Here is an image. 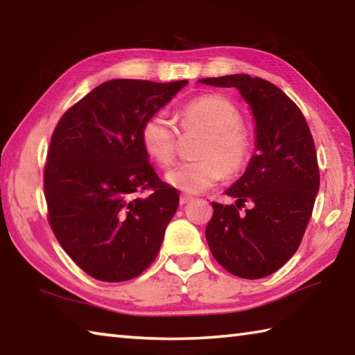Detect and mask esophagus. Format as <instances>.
Masks as SVG:
<instances>
[{
	"label": "esophagus",
	"instance_id": "obj_1",
	"mask_svg": "<svg viewBox=\"0 0 355 355\" xmlns=\"http://www.w3.org/2000/svg\"><path fill=\"white\" fill-rule=\"evenodd\" d=\"M192 200V197L191 196H186V194H183V196H180V203L182 205H186V203H189Z\"/></svg>",
	"mask_w": 355,
	"mask_h": 355
}]
</instances>
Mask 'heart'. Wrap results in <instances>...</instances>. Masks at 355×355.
<instances>
[{
    "label": "heart",
    "instance_id": "b5f03b06",
    "mask_svg": "<svg viewBox=\"0 0 355 355\" xmlns=\"http://www.w3.org/2000/svg\"><path fill=\"white\" fill-rule=\"evenodd\" d=\"M186 132L203 130L194 161H183L166 172L164 180L188 194H198L223 178L225 172L237 173L248 163L253 150L251 133L241 124L242 114L233 101L222 94H202L178 112ZM144 150L159 164H171L177 153L178 132L164 113L149 116L141 128Z\"/></svg>",
    "mask_w": 355,
    "mask_h": 355
}]
</instances>
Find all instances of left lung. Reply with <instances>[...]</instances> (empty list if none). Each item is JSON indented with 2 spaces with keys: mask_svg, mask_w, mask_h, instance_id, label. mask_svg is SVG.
I'll return each instance as SVG.
<instances>
[{
  "mask_svg": "<svg viewBox=\"0 0 355 355\" xmlns=\"http://www.w3.org/2000/svg\"><path fill=\"white\" fill-rule=\"evenodd\" d=\"M200 83L237 88L254 119V155L225 191L236 205L212 202L205 236L212 256L231 275L259 279L295 254L320 189L313 138L301 110L284 92L248 74L206 77ZM250 199L254 206L239 215Z\"/></svg>",
  "mask_w": 355,
  "mask_h": 355,
  "instance_id": "1",
  "label": "left lung"
}]
</instances>
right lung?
<instances>
[{"label":"right lung","instance_id":"1","mask_svg":"<svg viewBox=\"0 0 355 355\" xmlns=\"http://www.w3.org/2000/svg\"><path fill=\"white\" fill-rule=\"evenodd\" d=\"M186 83L108 80L55 127L44 166L49 223L71 259L96 279H133L155 261L180 198L149 163L141 128ZM146 189L151 196L138 198Z\"/></svg>","mask_w":355,"mask_h":355}]
</instances>
